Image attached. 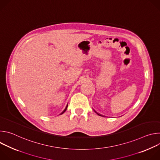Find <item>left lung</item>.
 I'll use <instances>...</instances> for the list:
<instances>
[{
  "mask_svg": "<svg viewBox=\"0 0 160 160\" xmlns=\"http://www.w3.org/2000/svg\"><path fill=\"white\" fill-rule=\"evenodd\" d=\"M95 112H96V111H95ZM96 112V113H97V114H98V115H99V116H101V117H102V115H100V114H99V113H98V112Z\"/></svg>",
  "mask_w": 160,
  "mask_h": 160,
  "instance_id": "1",
  "label": "left lung"
}]
</instances>
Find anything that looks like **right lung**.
Returning <instances> with one entry per match:
<instances>
[{"mask_svg":"<svg viewBox=\"0 0 160 160\" xmlns=\"http://www.w3.org/2000/svg\"><path fill=\"white\" fill-rule=\"evenodd\" d=\"M67 108H68V105H67V106H66V108H65V109H64V111H62V112H61V115H62V113H64V112H65V111H66V109H67Z\"/></svg>","mask_w":160,"mask_h":160,"instance_id":"1","label":"right lung"}]
</instances>
